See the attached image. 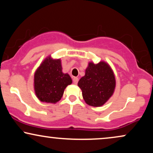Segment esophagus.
I'll return each mask as SVG.
<instances>
[{
	"label": "esophagus",
	"instance_id": "1",
	"mask_svg": "<svg viewBox=\"0 0 153 153\" xmlns=\"http://www.w3.org/2000/svg\"><path fill=\"white\" fill-rule=\"evenodd\" d=\"M78 78H76V77H74V78H73V82L74 83L75 85H77L78 84Z\"/></svg>",
	"mask_w": 153,
	"mask_h": 153
}]
</instances>
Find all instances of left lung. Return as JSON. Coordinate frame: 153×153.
<instances>
[{"label": "left lung", "mask_w": 153, "mask_h": 153, "mask_svg": "<svg viewBox=\"0 0 153 153\" xmlns=\"http://www.w3.org/2000/svg\"><path fill=\"white\" fill-rule=\"evenodd\" d=\"M78 85L88 105L101 107L113 94L116 80L109 65L101 61L97 64L89 63L85 75L80 78Z\"/></svg>", "instance_id": "8db88e82"}]
</instances>
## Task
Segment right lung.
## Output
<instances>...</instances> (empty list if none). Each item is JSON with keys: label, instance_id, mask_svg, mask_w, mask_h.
I'll return each instance as SVG.
<instances>
[{"label": "right lung", "instance_id": "1", "mask_svg": "<svg viewBox=\"0 0 153 153\" xmlns=\"http://www.w3.org/2000/svg\"><path fill=\"white\" fill-rule=\"evenodd\" d=\"M72 83L70 75L62 73L61 60L46 58L34 74V90L38 99L56 103L62 97L64 90Z\"/></svg>", "mask_w": 153, "mask_h": 153}]
</instances>
